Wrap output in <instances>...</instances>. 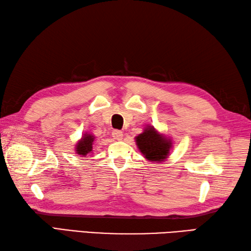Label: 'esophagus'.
Wrapping results in <instances>:
<instances>
[{"label":"esophagus","instance_id":"34e87169","mask_svg":"<svg viewBox=\"0 0 251 251\" xmlns=\"http://www.w3.org/2000/svg\"><path fill=\"white\" fill-rule=\"evenodd\" d=\"M112 137L114 138L115 140H122L123 139V131L121 130H113L112 131Z\"/></svg>","mask_w":251,"mask_h":251}]
</instances>
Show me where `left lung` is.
Masks as SVG:
<instances>
[{
	"label": "left lung",
	"mask_w": 251,
	"mask_h": 251,
	"mask_svg": "<svg viewBox=\"0 0 251 251\" xmlns=\"http://www.w3.org/2000/svg\"><path fill=\"white\" fill-rule=\"evenodd\" d=\"M137 147L148 161L161 163L168 157L172 141L158 134L153 126H149L145 131L136 137Z\"/></svg>",
	"instance_id": "8db88e82"
}]
</instances>
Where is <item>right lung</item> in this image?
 Instances as JSON below:
<instances>
[{"label":"right lung","mask_w":251,"mask_h":251,"mask_svg":"<svg viewBox=\"0 0 251 251\" xmlns=\"http://www.w3.org/2000/svg\"><path fill=\"white\" fill-rule=\"evenodd\" d=\"M95 137L90 134H85L82 139L77 142L75 151L78 155L86 156L87 154L92 153L93 151V145H94Z\"/></svg>","instance_id":"obj_1"}]
</instances>
